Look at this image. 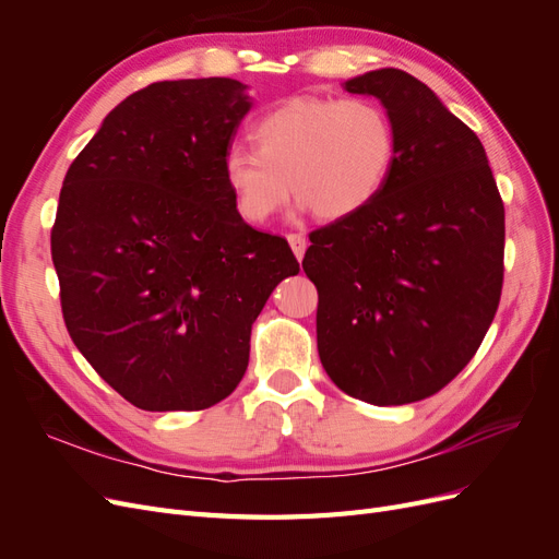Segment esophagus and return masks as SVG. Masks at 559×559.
Instances as JSON below:
<instances>
[{"label":"esophagus","instance_id":"1","mask_svg":"<svg viewBox=\"0 0 559 559\" xmlns=\"http://www.w3.org/2000/svg\"><path fill=\"white\" fill-rule=\"evenodd\" d=\"M286 240H289V245H292V249L296 253V259L300 261L302 253H306V247H308L306 235H302V233H289V235H286Z\"/></svg>","mask_w":559,"mask_h":559}]
</instances>
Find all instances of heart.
<instances>
[{
  "mask_svg": "<svg viewBox=\"0 0 559 559\" xmlns=\"http://www.w3.org/2000/svg\"><path fill=\"white\" fill-rule=\"evenodd\" d=\"M257 148L233 146L224 181L249 224H265L289 198L341 222L378 198L392 175L396 132L373 99L292 97L253 128Z\"/></svg>",
  "mask_w": 559,
  "mask_h": 559,
  "instance_id": "obj_1",
  "label": "heart"
}]
</instances>
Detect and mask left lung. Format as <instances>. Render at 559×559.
I'll return each instance as SVG.
<instances>
[{
	"label": "left lung",
	"instance_id": "1",
	"mask_svg": "<svg viewBox=\"0 0 559 559\" xmlns=\"http://www.w3.org/2000/svg\"><path fill=\"white\" fill-rule=\"evenodd\" d=\"M396 132L392 175L361 212L310 233L321 366L373 405L421 401L478 352L503 284V202L485 148L425 83L394 67L345 81Z\"/></svg>",
	"mask_w": 559,
	"mask_h": 559
}]
</instances>
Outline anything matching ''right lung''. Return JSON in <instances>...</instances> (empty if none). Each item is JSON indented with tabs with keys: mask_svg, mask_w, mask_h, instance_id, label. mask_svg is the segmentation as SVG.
<instances>
[{
	"mask_svg": "<svg viewBox=\"0 0 559 559\" xmlns=\"http://www.w3.org/2000/svg\"><path fill=\"white\" fill-rule=\"evenodd\" d=\"M245 91L226 76L151 83L107 114L62 181L50 257L67 331L142 411L230 396L251 324L300 270L289 242L245 222L224 181Z\"/></svg>",
	"mask_w": 559,
	"mask_h": 559,
	"instance_id": "obj_1",
	"label": "right lung"
}]
</instances>
